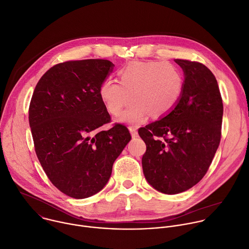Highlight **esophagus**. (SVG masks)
<instances>
[{"label": "esophagus", "instance_id": "34e87169", "mask_svg": "<svg viewBox=\"0 0 249 249\" xmlns=\"http://www.w3.org/2000/svg\"><path fill=\"white\" fill-rule=\"evenodd\" d=\"M128 129H129V131H130V134H131L132 138H135V137H137V136H138L137 129H136L134 126H129V127H128Z\"/></svg>", "mask_w": 249, "mask_h": 249}]
</instances>
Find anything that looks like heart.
I'll return each instance as SVG.
<instances>
[{
	"label": "heart",
	"instance_id": "heart-1",
	"mask_svg": "<svg viewBox=\"0 0 249 249\" xmlns=\"http://www.w3.org/2000/svg\"><path fill=\"white\" fill-rule=\"evenodd\" d=\"M120 83L106 80L99 89V95L107 111L114 116L121 113L118 121L138 124L151 114L162 118L178 103L184 86L180 70L169 62L134 61L118 73Z\"/></svg>",
	"mask_w": 249,
	"mask_h": 249
}]
</instances>
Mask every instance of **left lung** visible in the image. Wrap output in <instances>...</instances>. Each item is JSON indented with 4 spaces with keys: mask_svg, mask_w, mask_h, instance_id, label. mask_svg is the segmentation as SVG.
<instances>
[{
    "mask_svg": "<svg viewBox=\"0 0 249 249\" xmlns=\"http://www.w3.org/2000/svg\"><path fill=\"white\" fill-rule=\"evenodd\" d=\"M174 61L185 76L177 105L138 130L146 144L145 178L167 195L187 191L205 175L220 143L223 118L222 97L212 72L199 62Z\"/></svg>",
    "mask_w": 249,
    "mask_h": 249,
    "instance_id": "left-lung-1",
    "label": "left lung"
}]
</instances>
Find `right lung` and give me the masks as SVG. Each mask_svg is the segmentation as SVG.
<instances>
[{"label":"right lung","mask_w":249,"mask_h":249,"mask_svg":"<svg viewBox=\"0 0 249 249\" xmlns=\"http://www.w3.org/2000/svg\"><path fill=\"white\" fill-rule=\"evenodd\" d=\"M114 66L105 59L56 64L32 95L29 124L39 161L51 182L74 198L104 188L114 161L131 139L120 124L100 130L111 117L99 89Z\"/></svg>","instance_id":"right-lung-1"}]
</instances>
